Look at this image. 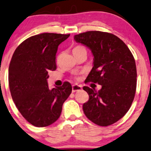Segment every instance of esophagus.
Instances as JSON below:
<instances>
[{"mask_svg":"<svg viewBox=\"0 0 151 151\" xmlns=\"http://www.w3.org/2000/svg\"><path fill=\"white\" fill-rule=\"evenodd\" d=\"M82 90L81 86H78V85L72 86V92L80 91V90Z\"/></svg>","mask_w":151,"mask_h":151,"instance_id":"esophagus-1","label":"esophagus"}]
</instances>
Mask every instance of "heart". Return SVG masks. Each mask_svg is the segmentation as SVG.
<instances>
[{
    "mask_svg": "<svg viewBox=\"0 0 151 151\" xmlns=\"http://www.w3.org/2000/svg\"><path fill=\"white\" fill-rule=\"evenodd\" d=\"M84 50H86V51L85 47H83V46L82 45H77L73 48V50H72V52H73V54H75V53H77V52L84 51Z\"/></svg>",
    "mask_w": 151,
    "mask_h": 151,
    "instance_id": "b5f03b06",
    "label": "heart"
}]
</instances>
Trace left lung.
I'll return each mask as SVG.
<instances>
[{
    "label": "left lung",
    "instance_id": "8db88e82",
    "mask_svg": "<svg viewBox=\"0 0 151 151\" xmlns=\"http://www.w3.org/2000/svg\"><path fill=\"white\" fill-rule=\"evenodd\" d=\"M74 39L87 46L94 56V65L86 83L101 86L99 91L83 88L89 95L83 105L84 114L96 125H112L125 115L133 101L137 86L133 56L123 41L108 32H86Z\"/></svg>",
    "mask_w": 151,
    "mask_h": 151
}]
</instances>
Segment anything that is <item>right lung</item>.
Instances as JSON below:
<instances>
[{
    "instance_id": "obj_1",
    "label": "right lung",
    "mask_w": 151,
    "mask_h": 151,
    "mask_svg": "<svg viewBox=\"0 0 151 151\" xmlns=\"http://www.w3.org/2000/svg\"><path fill=\"white\" fill-rule=\"evenodd\" d=\"M69 37L55 33L32 36L18 46L12 57L8 74L12 97L23 117L37 127L55 123L72 92L69 82L50 90L47 81L50 71L57 69L58 47Z\"/></svg>"
}]
</instances>
